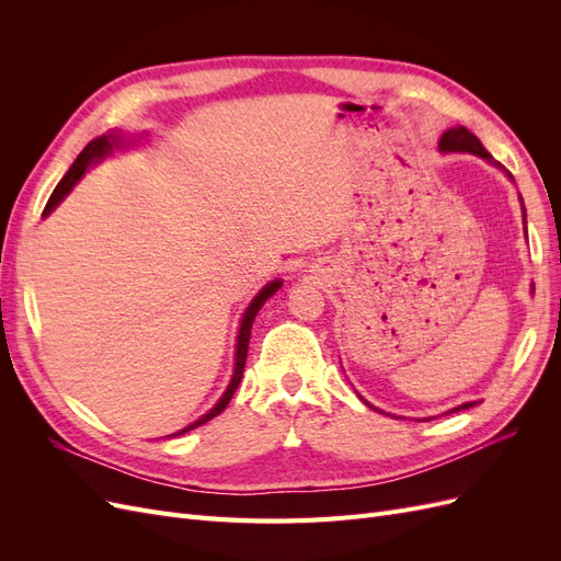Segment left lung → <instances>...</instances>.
<instances>
[{
    "mask_svg": "<svg viewBox=\"0 0 561 561\" xmlns=\"http://www.w3.org/2000/svg\"><path fill=\"white\" fill-rule=\"evenodd\" d=\"M439 149L443 151H470V154H478L486 161H491V154L482 147V142L478 140V135H472L466 126H458V128H449L443 138H439ZM472 407V402H466L461 407H456L454 412L458 410H468Z\"/></svg>",
    "mask_w": 561,
    "mask_h": 561,
    "instance_id": "obj_1",
    "label": "left lung"
}]
</instances>
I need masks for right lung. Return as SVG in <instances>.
Returning <instances> with one entry per match:
<instances>
[{"label": "right lung", "mask_w": 561, "mask_h": 561, "mask_svg": "<svg viewBox=\"0 0 561 561\" xmlns=\"http://www.w3.org/2000/svg\"><path fill=\"white\" fill-rule=\"evenodd\" d=\"M114 138L112 135H100V138H95V140H91L87 147H83V151L81 154L77 157V161L72 163V168L70 171L65 173V178L58 182V186L54 190V194H50V198H48V203H46V208H44V215H48L50 210H54L58 203L62 201V196L72 190V186L77 184V180L83 175V171H87V168L93 163V161H98V159H103L107 151L112 149V142ZM280 287V280H274V283H268L264 290L252 299V304L248 307V311H245V316H243V322H241V332H239V344H236V369H233V379H231V383H229V388H227V393L222 396V400H219L213 410L206 414V416H201L198 421H194L192 426H186V428H182L180 433H175V435H182V433H186V431H194V428H198V426H203V423L206 421H210L213 416H217L219 412H225V407L229 404V400L233 398V393H236V388H239V383H241V377H243V367H245V358H248V342H250V328H252V320H254V316H257V311L262 309V304L274 295L276 290Z\"/></svg>", "instance_id": "1"}]
</instances>
